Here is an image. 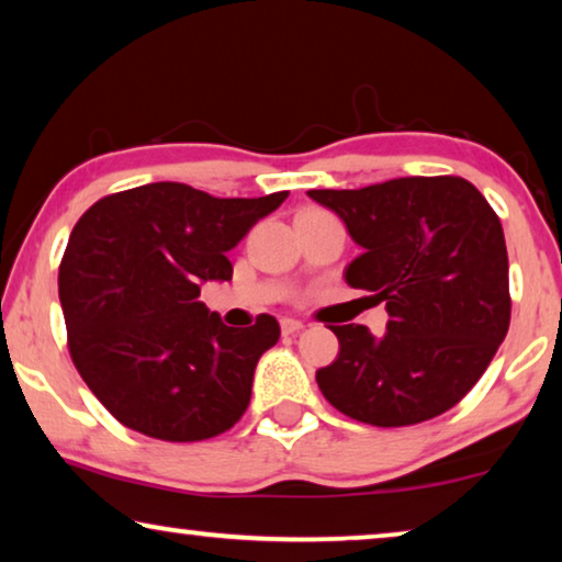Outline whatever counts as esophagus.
Returning a JSON list of instances; mask_svg holds the SVG:
<instances>
[{"label": "esophagus", "instance_id": "esophagus-1", "mask_svg": "<svg viewBox=\"0 0 562 562\" xmlns=\"http://www.w3.org/2000/svg\"><path fill=\"white\" fill-rule=\"evenodd\" d=\"M280 328H282V335H295V333H300L305 328L303 323L300 321H295V317H282V323H280Z\"/></svg>", "mask_w": 562, "mask_h": 562}]
</instances>
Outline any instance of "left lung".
<instances>
[{
  "mask_svg": "<svg viewBox=\"0 0 562 562\" xmlns=\"http://www.w3.org/2000/svg\"><path fill=\"white\" fill-rule=\"evenodd\" d=\"M358 247L346 282L386 303L381 338L333 325L340 353L315 373L356 422L412 426L449 412L509 328V267L499 216L462 176H406L363 189H313Z\"/></svg>",
  "mask_w": 562,
  "mask_h": 562,
  "instance_id": "left-lung-1",
  "label": "left lung"
}]
</instances>
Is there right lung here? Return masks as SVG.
<instances>
[{"label": "right lung", "instance_id": "right-lung-1", "mask_svg": "<svg viewBox=\"0 0 562 562\" xmlns=\"http://www.w3.org/2000/svg\"><path fill=\"white\" fill-rule=\"evenodd\" d=\"M288 191L216 199L158 181L103 196L80 216L60 262L72 363L123 426L164 441L224 434L247 412L272 315L229 328L199 303L201 282L232 280L229 249Z\"/></svg>", "mask_w": 562, "mask_h": 562}]
</instances>
